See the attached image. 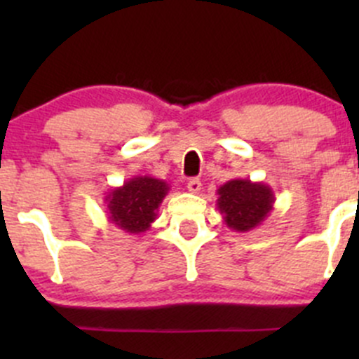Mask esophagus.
<instances>
[{"instance_id":"obj_1","label":"esophagus","mask_w":359,"mask_h":359,"mask_svg":"<svg viewBox=\"0 0 359 359\" xmlns=\"http://www.w3.org/2000/svg\"><path fill=\"white\" fill-rule=\"evenodd\" d=\"M187 191L193 194H198L201 191V180L200 179H191L189 182H187Z\"/></svg>"}]
</instances>
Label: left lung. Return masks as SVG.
Segmentation results:
<instances>
[{
	"mask_svg": "<svg viewBox=\"0 0 359 359\" xmlns=\"http://www.w3.org/2000/svg\"><path fill=\"white\" fill-rule=\"evenodd\" d=\"M217 210L229 229L248 233L257 229L274 208V193L267 184L233 179L217 189Z\"/></svg>",
	"mask_w": 359,
	"mask_h": 359,
	"instance_id": "obj_1",
	"label": "left lung"
}]
</instances>
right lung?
I'll use <instances>...</instances> for the list:
<instances>
[{
	"label": "right lung",
	"instance_id": "1",
	"mask_svg": "<svg viewBox=\"0 0 359 359\" xmlns=\"http://www.w3.org/2000/svg\"><path fill=\"white\" fill-rule=\"evenodd\" d=\"M170 186L151 175H137L106 194L107 219L118 229L130 234L146 233L156 220L158 208Z\"/></svg>",
	"mask_w": 359,
	"mask_h": 359
}]
</instances>
